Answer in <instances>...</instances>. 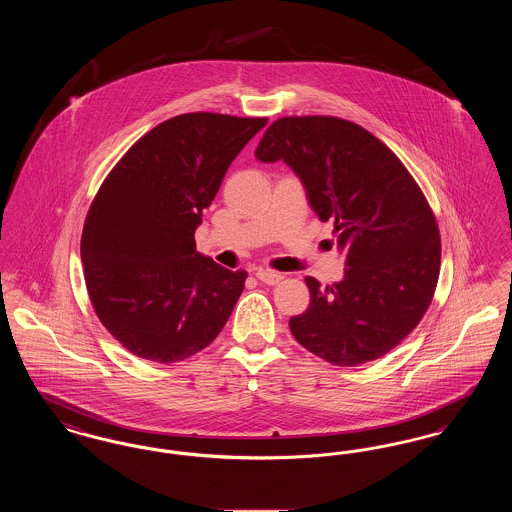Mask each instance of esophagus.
<instances>
[{
	"mask_svg": "<svg viewBox=\"0 0 512 512\" xmlns=\"http://www.w3.org/2000/svg\"><path fill=\"white\" fill-rule=\"evenodd\" d=\"M263 284H268V286H276V284H280L282 280H284V276L280 274V272H274V270H265V268H261V270H257V274H255Z\"/></svg>",
	"mask_w": 512,
	"mask_h": 512,
	"instance_id": "esophagus-1",
	"label": "esophagus"
}]
</instances>
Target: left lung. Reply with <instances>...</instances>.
<instances>
[{
  "instance_id": "obj_1",
  "label": "left lung",
  "mask_w": 512,
  "mask_h": 512,
  "mask_svg": "<svg viewBox=\"0 0 512 512\" xmlns=\"http://www.w3.org/2000/svg\"><path fill=\"white\" fill-rule=\"evenodd\" d=\"M255 157L292 167L345 255L341 282L320 290L305 278L311 303L290 318L293 338L336 366L380 359L413 332L438 286V222L420 186L390 147L338 117H282Z\"/></svg>"
}]
</instances>
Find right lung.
Masks as SVG:
<instances>
[{
	"label": "right lung",
	"mask_w": 512,
	"mask_h": 512,
	"mask_svg": "<svg viewBox=\"0 0 512 512\" xmlns=\"http://www.w3.org/2000/svg\"><path fill=\"white\" fill-rule=\"evenodd\" d=\"M267 117L186 113L121 157L86 215L80 257L94 311L132 355L178 363L205 349L244 292L245 270L195 251V228Z\"/></svg>",
	"instance_id": "obj_1"
}]
</instances>
